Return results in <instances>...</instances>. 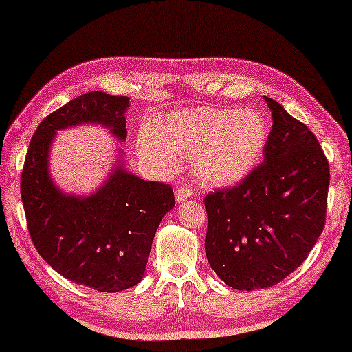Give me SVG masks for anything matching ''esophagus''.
Wrapping results in <instances>:
<instances>
[{"label": "esophagus", "instance_id": "obj_1", "mask_svg": "<svg viewBox=\"0 0 352 352\" xmlns=\"http://www.w3.org/2000/svg\"><path fill=\"white\" fill-rule=\"evenodd\" d=\"M192 195H193V189L190 188V186L183 184L178 188V190L175 193V199H177V203H183V201L189 199Z\"/></svg>", "mask_w": 352, "mask_h": 352}]
</instances>
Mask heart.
I'll return each instance as SVG.
<instances>
[{
  "mask_svg": "<svg viewBox=\"0 0 352 352\" xmlns=\"http://www.w3.org/2000/svg\"><path fill=\"white\" fill-rule=\"evenodd\" d=\"M267 124L254 109L193 107L168 115L155 129L142 126L136 140L142 160L174 169L178 157H192L204 184H236L257 166L267 142Z\"/></svg>",
  "mask_w": 352,
  "mask_h": 352,
  "instance_id": "heart-1",
  "label": "heart"
}]
</instances>
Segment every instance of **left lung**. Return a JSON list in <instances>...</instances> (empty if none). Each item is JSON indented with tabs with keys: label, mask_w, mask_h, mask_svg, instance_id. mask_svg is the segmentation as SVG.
Listing matches in <instances>:
<instances>
[{
	"label": "left lung",
	"mask_w": 352,
	"mask_h": 352,
	"mask_svg": "<svg viewBox=\"0 0 352 352\" xmlns=\"http://www.w3.org/2000/svg\"><path fill=\"white\" fill-rule=\"evenodd\" d=\"M265 162L241 184L208 193L206 256L237 290L275 286L302 265L325 226L330 166L315 134L265 96Z\"/></svg>",
	"instance_id": "8db88e82"
}]
</instances>
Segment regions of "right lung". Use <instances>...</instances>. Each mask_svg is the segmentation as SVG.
<instances>
[{"instance_id":"add662e5","label":"right lung","mask_w":352,"mask_h":352,"mask_svg":"<svg viewBox=\"0 0 352 352\" xmlns=\"http://www.w3.org/2000/svg\"><path fill=\"white\" fill-rule=\"evenodd\" d=\"M129 96L87 92L43 119L30 142L21 175L28 233L42 258L65 278L98 292H121L144 278L160 221L175 206L172 188L145 182L124 168L122 153L101 188L74 195L50 174L58 130L98 124L126 139Z\"/></svg>"}]
</instances>
